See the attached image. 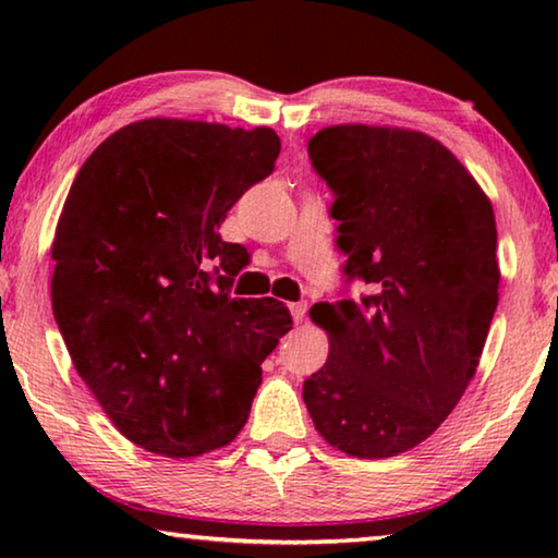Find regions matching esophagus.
Returning a JSON list of instances; mask_svg holds the SVG:
<instances>
[{
	"mask_svg": "<svg viewBox=\"0 0 558 558\" xmlns=\"http://www.w3.org/2000/svg\"><path fill=\"white\" fill-rule=\"evenodd\" d=\"M305 313H307V302H290V315L295 323H302V319H305Z\"/></svg>",
	"mask_w": 558,
	"mask_h": 558,
	"instance_id": "1",
	"label": "esophagus"
}]
</instances>
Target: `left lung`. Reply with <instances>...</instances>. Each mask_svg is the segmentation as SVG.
<instances>
[{"mask_svg": "<svg viewBox=\"0 0 558 558\" xmlns=\"http://www.w3.org/2000/svg\"><path fill=\"white\" fill-rule=\"evenodd\" d=\"M307 155L335 196L344 282L366 292L310 310L329 356L302 399L329 446L399 456L448 418L475 376L497 310L493 204L423 132L325 128Z\"/></svg>", "mask_w": 558, "mask_h": 558, "instance_id": "obj_1", "label": "left lung"}]
</instances>
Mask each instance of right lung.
Instances as JSON below:
<instances>
[{
    "label": "right lung",
    "instance_id": "right-lung-1",
    "mask_svg": "<svg viewBox=\"0 0 558 558\" xmlns=\"http://www.w3.org/2000/svg\"><path fill=\"white\" fill-rule=\"evenodd\" d=\"M278 155L270 128L153 118L110 135L73 179L51 248L53 317L75 372L140 448L192 458L231 442L292 327L278 300L231 298L251 253L219 233Z\"/></svg>",
    "mask_w": 558,
    "mask_h": 558
}]
</instances>
